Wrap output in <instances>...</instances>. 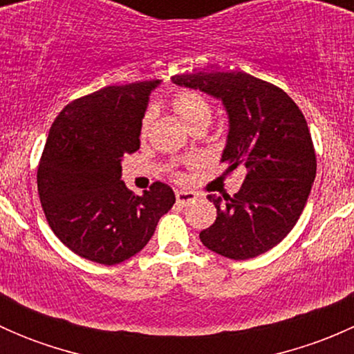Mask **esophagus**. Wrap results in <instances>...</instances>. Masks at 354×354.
<instances>
[{
    "label": "esophagus",
    "instance_id": "34e87169",
    "mask_svg": "<svg viewBox=\"0 0 354 354\" xmlns=\"http://www.w3.org/2000/svg\"><path fill=\"white\" fill-rule=\"evenodd\" d=\"M192 200H195V194L194 192H176V202L181 203V205H187V203H190Z\"/></svg>",
    "mask_w": 354,
    "mask_h": 354
}]
</instances>
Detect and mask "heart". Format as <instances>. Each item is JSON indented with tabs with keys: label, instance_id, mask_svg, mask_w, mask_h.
Masks as SVG:
<instances>
[{
	"label": "heart",
	"instance_id": "1",
	"mask_svg": "<svg viewBox=\"0 0 354 354\" xmlns=\"http://www.w3.org/2000/svg\"><path fill=\"white\" fill-rule=\"evenodd\" d=\"M173 108L188 128L195 127V124H209L212 120V106L200 92H178L173 99ZM149 123H151V113L145 114L144 121H142V133L147 131Z\"/></svg>",
	"mask_w": 354,
	"mask_h": 354
}]
</instances>
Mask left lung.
Returning <instances> with one entry per match:
<instances>
[{
  "label": "left lung",
  "instance_id": "8db88e82",
  "mask_svg": "<svg viewBox=\"0 0 354 354\" xmlns=\"http://www.w3.org/2000/svg\"><path fill=\"white\" fill-rule=\"evenodd\" d=\"M173 84L223 101L230 131L221 162L227 164L226 173L246 171L233 197H207L217 217L200 241L233 260L266 253L295 227L315 180V149L305 116L286 92L243 71L174 75Z\"/></svg>",
  "mask_w": 354,
  "mask_h": 354
}]
</instances>
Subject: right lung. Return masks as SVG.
<instances>
[{
  "label": "right lung",
  "instance_id": "obj_1",
  "mask_svg": "<svg viewBox=\"0 0 354 354\" xmlns=\"http://www.w3.org/2000/svg\"><path fill=\"white\" fill-rule=\"evenodd\" d=\"M160 80L111 85L70 102L49 130L37 190L53 233L77 255L114 266L140 252L174 192L156 181L135 195L121 181L123 156L140 149L149 97Z\"/></svg>",
  "mask_w": 354,
  "mask_h": 354
}]
</instances>
